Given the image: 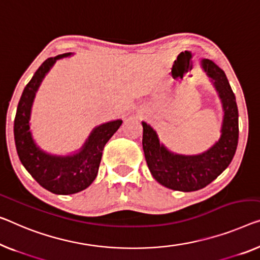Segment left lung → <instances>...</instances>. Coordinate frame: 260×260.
<instances>
[{"label":"left lung","instance_id":"8db88e82","mask_svg":"<svg viewBox=\"0 0 260 260\" xmlns=\"http://www.w3.org/2000/svg\"><path fill=\"white\" fill-rule=\"evenodd\" d=\"M202 68L218 94L223 107L220 138L210 148L195 155L177 154L160 142L156 131L142 121V148L147 166L158 183L173 190L195 191L207 187L231 164L238 145V108L225 73L214 61Z\"/></svg>","mask_w":260,"mask_h":260}]
</instances>
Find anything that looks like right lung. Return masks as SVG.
Listing matches in <instances>:
<instances>
[{
  "label": "right lung",
  "instance_id": "obj_1",
  "mask_svg": "<svg viewBox=\"0 0 260 260\" xmlns=\"http://www.w3.org/2000/svg\"><path fill=\"white\" fill-rule=\"evenodd\" d=\"M72 55L68 52L48 58L38 68L23 90L14 121L15 145L22 165L42 187L57 195H70L90 187L98 174L104 147L122 123L118 119L94 127L84 145L69 155L48 153L37 145L30 129L35 96L56 61Z\"/></svg>",
  "mask_w": 260,
  "mask_h": 260
}]
</instances>
